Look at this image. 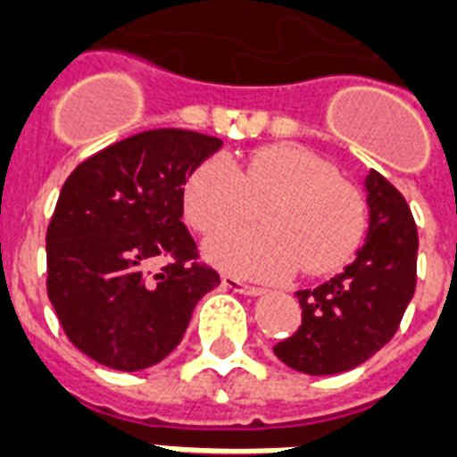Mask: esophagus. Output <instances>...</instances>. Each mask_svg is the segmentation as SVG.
Listing matches in <instances>:
<instances>
[{"instance_id": "esophagus-1", "label": "esophagus", "mask_w": 457, "mask_h": 457, "mask_svg": "<svg viewBox=\"0 0 457 457\" xmlns=\"http://www.w3.org/2000/svg\"><path fill=\"white\" fill-rule=\"evenodd\" d=\"M222 287L225 290H232V292H239V295H249V297H259L263 295V287H256V285H246L242 280H237V278H229V275H222Z\"/></svg>"}]
</instances>
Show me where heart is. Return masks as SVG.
<instances>
[{
	"label": "heart",
	"mask_w": 457,
	"mask_h": 457,
	"mask_svg": "<svg viewBox=\"0 0 457 457\" xmlns=\"http://www.w3.org/2000/svg\"><path fill=\"white\" fill-rule=\"evenodd\" d=\"M184 215L196 232L248 220L264 205L263 228L226 230L204 244L205 259L244 278L278 280L297 268L326 275L353 256L364 229L361 204L336 167L302 145H268L239 170L211 158L184 184Z\"/></svg>",
	"instance_id": "heart-1"
}]
</instances>
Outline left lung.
I'll list each match as a JSON object with an SVG mask.
<instances>
[{
  "label": "left lung",
  "mask_w": 457,
  "mask_h": 457,
  "mask_svg": "<svg viewBox=\"0 0 457 457\" xmlns=\"http://www.w3.org/2000/svg\"><path fill=\"white\" fill-rule=\"evenodd\" d=\"M369 229L343 273L299 290L302 326L273 347L302 374L328 376L360 367L388 343L417 285V225L410 205L383 174L364 179Z\"/></svg>",
  "instance_id": "1"
}]
</instances>
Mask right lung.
I'll use <instances>...</instances> for the list:
<instances>
[{"label": "right lung", "instance_id": "1", "mask_svg": "<svg viewBox=\"0 0 457 457\" xmlns=\"http://www.w3.org/2000/svg\"><path fill=\"white\" fill-rule=\"evenodd\" d=\"M222 145L187 129H151L83 160L59 191L47 228V297L66 337L117 371L158 364L191 312L220 285L196 263L182 222L184 184ZM170 259L160 274L150 266Z\"/></svg>", "mask_w": 457, "mask_h": 457}]
</instances>
